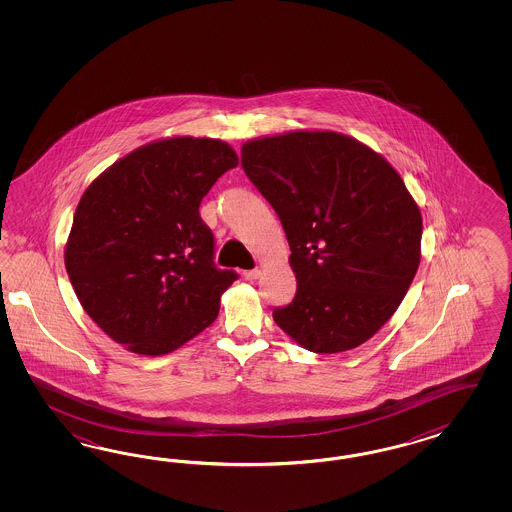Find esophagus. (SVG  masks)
Wrapping results in <instances>:
<instances>
[{
	"mask_svg": "<svg viewBox=\"0 0 512 512\" xmlns=\"http://www.w3.org/2000/svg\"><path fill=\"white\" fill-rule=\"evenodd\" d=\"M244 279H249V281H253V279L261 278V270L259 268H253V270H246L244 274Z\"/></svg>",
	"mask_w": 512,
	"mask_h": 512,
	"instance_id": "obj_1",
	"label": "esophagus"
}]
</instances>
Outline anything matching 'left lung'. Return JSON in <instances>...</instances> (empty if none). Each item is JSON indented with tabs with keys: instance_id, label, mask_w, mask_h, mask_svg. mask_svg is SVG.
<instances>
[{
	"instance_id": "left-lung-1",
	"label": "left lung",
	"mask_w": 512,
	"mask_h": 512,
	"mask_svg": "<svg viewBox=\"0 0 512 512\" xmlns=\"http://www.w3.org/2000/svg\"><path fill=\"white\" fill-rule=\"evenodd\" d=\"M242 167L291 248L296 296L276 325L311 353L370 340L420 263L422 216L402 176L364 142L319 129L248 140Z\"/></svg>"
}]
</instances>
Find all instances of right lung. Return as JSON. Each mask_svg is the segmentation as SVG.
I'll return each instance as SVG.
<instances>
[{"mask_svg":"<svg viewBox=\"0 0 512 512\" xmlns=\"http://www.w3.org/2000/svg\"><path fill=\"white\" fill-rule=\"evenodd\" d=\"M238 165L225 140H154L80 197L63 259L80 306L127 351L161 357L216 321L236 274L217 270L199 206Z\"/></svg>","mask_w":512,"mask_h":512,"instance_id":"obj_1","label":"right lung"}]
</instances>
